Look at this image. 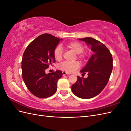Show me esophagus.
Masks as SVG:
<instances>
[{
    "label": "esophagus",
    "mask_w": 131,
    "mask_h": 131,
    "mask_svg": "<svg viewBox=\"0 0 131 131\" xmlns=\"http://www.w3.org/2000/svg\"><path fill=\"white\" fill-rule=\"evenodd\" d=\"M62 73H63V75H67H67L70 74V73H67V72H64V71H63Z\"/></svg>",
    "instance_id": "34e87169"
}]
</instances>
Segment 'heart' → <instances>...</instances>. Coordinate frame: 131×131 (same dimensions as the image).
I'll list each match as a JSON object with an SVG mask.
<instances>
[{"label":"heart","mask_w":131,"mask_h":131,"mask_svg":"<svg viewBox=\"0 0 131 131\" xmlns=\"http://www.w3.org/2000/svg\"><path fill=\"white\" fill-rule=\"evenodd\" d=\"M66 48L73 51L77 53V57L81 61H84L88 56L87 52L84 51V46L80 42L77 41H70L64 43ZM53 56L57 61H60L63 57V49L61 46H57L53 51ZM80 66V63L78 61L69 62H63L58 65V68L67 73H72L78 69Z\"/></svg>","instance_id":"heart-1"}]
</instances>
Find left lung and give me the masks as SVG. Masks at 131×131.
<instances>
[{
    "mask_svg": "<svg viewBox=\"0 0 131 131\" xmlns=\"http://www.w3.org/2000/svg\"><path fill=\"white\" fill-rule=\"evenodd\" d=\"M79 39L90 45L93 54L80 71L84 74L88 73V77H78L72 91L79 98L89 99L100 94L108 84L113 70V57L108 49L100 41L90 37Z\"/></svg>",
    "mask_w": 131,
    "mask_h": 131,
    "instance_id": "left-lung-1",
    "label": "left lung"
}]
</instances>
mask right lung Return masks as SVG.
<instances>
[{
	"mask_svg": "<svg viewBox=\"0 0 131 131\" xmlns=\"http://www.w3.org/2000/svg\"><path fill=\"white\" fill-rule=\"evenodd\" d=\"M61 39L50 34L39 35L28 45L22 60V78L34 96L45 98L57 91V81L62 72L56 70L46 74L45 70L55 62L53 51Z\"/></svg>",
	"mask_w": 131,
	"mask_h": 131,
	"instance_id": "1",
	"label": "right lung"
}]
</instances>
